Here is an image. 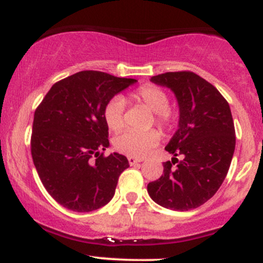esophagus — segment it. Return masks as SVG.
<instances>
[{
	"label": "esophagus",
	"mask_w": 263,
	"mask_h": 263,
	"mask_svg": "<svg viewBox=\"0 0 263 263\" xmlns=\"http://www.w3.org/2000/svg\"><path fill=\"white\" fill-rule=\"evenodd\" d=\"M142 161H143V159H142V158H135V157H128V163L131 165L137 164V163H141Z\"/></svg>",
	"instance_id": "34e87169"
}]
</instances>
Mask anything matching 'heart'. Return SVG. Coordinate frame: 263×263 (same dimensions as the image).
<instances>
[{
	"label": "heart",
	"instance_id": "b5f03b06",
	"mask_svg": "<svg viewBox=\"0 0 263 263\" xmlns=\"http://www.w3.org/2000/svg\"><path fill=\"white\" fill-rule=\"evenodd\" d=\"M136 101L143 104L152 112L156 114V121L163 128H168L174 121V114L170 107V98L167 92L161 87L155 85H143L138 87L132 93ZM123 110H125V100L121 96H115L107 102L104 110L105 121L108 128L112 131H120L125 126L123 120ZM161 141V134L157 129L148 131H126L115 138V148L120 153L128 157L147 156Z\"/></svg>",
	"mask_w": 263,
	"mask_h": 263
}]
</instances>
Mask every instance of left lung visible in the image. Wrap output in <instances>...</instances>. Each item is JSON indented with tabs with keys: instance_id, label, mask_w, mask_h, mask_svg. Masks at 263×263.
<instances>
[{
	"instance_id": "obj_1",
	"label": "left lung",
	"mask_w": 263,
	"mask_h": 263,
	"mask_svg": "<svg viewBox=\"0 0 263 263\" xmlns=\"http://www.w3.org/2000/svg\"><path fill=\"white\" fill-rule=\"evenodd\" d=\"M151 81L174 92L179 121L165 146L172 162L163 163L162 177L147 190L163 208L195 209L218 192L230 168L236 143L230 106L215 86L192 71L159 74Z\"/></svg>"
}]
</instances>
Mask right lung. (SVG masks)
<instances>
[{
  "instance_id": "obj_1",
  "label": "right lung",
  "mask_w": 263,
  "mask_h": 263,
  "mask_svg": "<svg viewBox=\"0 0 263 263\" xmlns=\"http://www.w3.org/2000/svg\"><path fill=\"white\" fill-rule=\"evenodd\" d=\"M136 81L79 71L54 84L35 110L33 163L47 192L66 209L89 213L112 199L120 174L129 164L120 153L104 157L110 146L104 110Z\"/></svg>"
}]
</instances>
